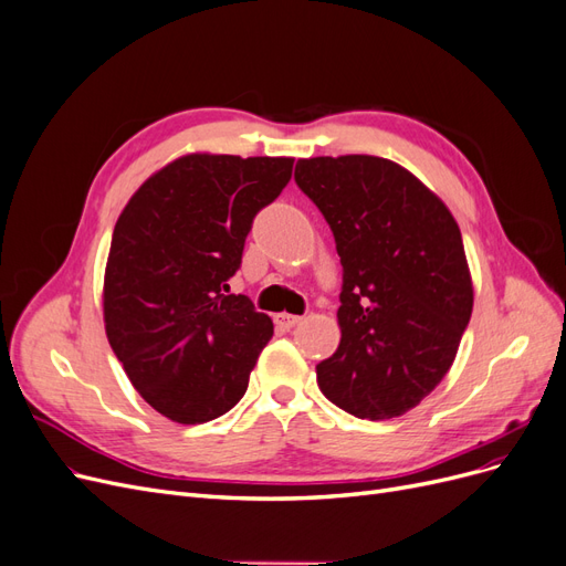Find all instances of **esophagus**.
<instances>
[{
    "mask_svg": "<svg viewBox=\"0 0 566 566\" xmlns=\"http://www.w3.org/2000/svg\"><path fill=\"white\" fill-rule=\"evenodd\" d=\"M302 321V316H295V314H276L273 316V323L279 325V328H283V331H290V328H295V325Z\"/></svg>",
    "mask_w": 566,
    "mask_h": 566,
    "instance_id": "obj_1",
    "label": "esophagus"
}]
</instances>
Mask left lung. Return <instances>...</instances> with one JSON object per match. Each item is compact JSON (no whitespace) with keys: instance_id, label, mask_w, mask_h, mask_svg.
Masks as SVG:
<instances>
[{"instance_id":"1","label":"left lung","mask_w":566,"mask_h":566,"mask_svg":"<svg viewBox=\"0 0 566 566\" xmlns=\"http://www.w3.org/2000/svg\"><path fill=\"white\" fill-rule=\"evenodd\" d=\"M295 181L328 221L342 264V339L316 366L318 387L361 420L403 416L449 373L472 316L455 219L387 158L297 160Z\"/></svg>"}]
</instances>
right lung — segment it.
Listing matches in <instances>:
<instances>
[{"label":"right lung","mask_w":566,"mask_h":566,"mask_svg":"<svg viewBox=\"0 0 566 566\" xmlns=\"http://www.w3.org/2000/svg\"><path fill=\"white\" fill-rule=\"evenodd\" d=\"M293 163L191 153L148 177L117 217L106 335L134 389L169 420L200 424L243 399L273 323L245 295H227V281Z\"/></svg>","instance_id":"add662e5"}]
</instances>
